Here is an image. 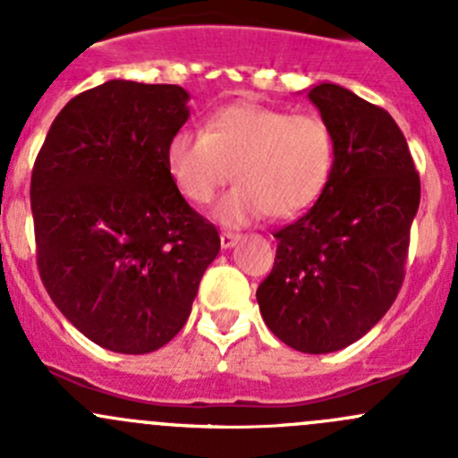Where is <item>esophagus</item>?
Returning a JSON list of instances; mask_svg holds the SVG:
<instances>
[{
  "mask_svg": "<svg viewBox=\"0 0 458 458\" xmlns=\"http://www.w3.org/2000/svg\"><path fill=\"white\" fill-rule=\"evenodd\" d=\"M219 239H221V248H225V250H228V248H233L234 243L239 242V234L237 233H221Z\"/></svg>",
  "mask_w": 458,
  "mask_h": 458,
  "instance_id": "esophagus-1",
  "label": "esophagus"
}]
</instances>
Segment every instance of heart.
<instances>
[{
	"label": "heart",
	"mask_w": 458,
	"mask_h": 458,
	"mask_svg": "<svg viewBox=\"0 0 458 458\" xmlns=\"http://www.w3.org/2000/svg\"><path fill=\"white\" fill-rule=\"evenodd\" d=\"M335 164V140L317 113H293L242 99L208 114L201 132L179 131L165 146V170L191 203L206 206L233 179L216 219L243 225L270 212L290 219L321 197Z\"/></svg>",
	"instance_id": "1"
}]
</instances>
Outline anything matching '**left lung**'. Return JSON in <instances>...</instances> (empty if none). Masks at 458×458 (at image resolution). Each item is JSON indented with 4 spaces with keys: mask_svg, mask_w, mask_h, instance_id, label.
I'll use <instances>...</instances> for the list:
<instances>
[{
    "mask_svg": "<svg viewBox=\"0 0 458 458\" xmlns=\"http://www.w3.org/2000/svg\"><path fill=\"white\" fill-rule=\"evenodd\" d=\"M308 99L330 126L335 164L315 206L275 233L257 301L276 339L327 354L361 339L394 303L421 182L387 110L336 84L312 86Z\"/></svg>",
    "mask_w": 458,
    "mask_h": 458,
    "instance_id": "8db88e82",
    "label": "left lung"
}]
</instances>
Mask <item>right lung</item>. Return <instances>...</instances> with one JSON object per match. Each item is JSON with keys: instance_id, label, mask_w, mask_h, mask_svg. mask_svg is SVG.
I'll list each match as a JSON object with an SVG mask.
<instances>
[{"instance_id": "obj_1", "label": "right lung", "mask_w": 458, "mask_h": 458, "mask_svg": "<svg viewBox=\"0 0 458 458\" xmlns=\"http://www.w3.org/2000/svg\"><path fill=\"white\" fill-rule=\"evenodd\" d=\"M182 86L110 80L72 97L35 159L37 267L55 306L97 345L146 354L188 321L221 242L165 170L188 122Z\"/></svg>"}]
</instances>
